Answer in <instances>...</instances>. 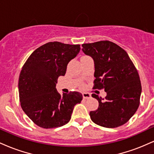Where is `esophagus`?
<instances>
[{
	"mask_svg": "<svg viewBox=\"0 0 154 154\" xmlns=\"http://www.w3.org/2000/svg\"><path fill=\"white\" fill-rule=\"evenodd\" d=\"M82 96H83V98H84V99H88V98H91V95L90 94V93H83Z\"/></svg>",
	"mask_w": 154,
	"mask_h": 154,
	"instance_id": "obj_1",
	"label": "esophagus"
}]
</instances>
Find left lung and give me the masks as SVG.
<instances>
[{
	"label": "left lung",
	"mask_w": 154,
	"mask_h": 154,
	"mask_svg": "<svg viewBox=\"0 0 154 154\" xmlns=\"http://www.w3.org/2000/svg\"><path fill=\"white\" fill-rule=\"evenodd\" d=\"M82 46L85 54L94 61L93 89H103L106 93L105 99L92 94L99 105L97 110L90 112L91 119L104 128L122 126L140 105L142 88L138 72L126 51L114 43L102 40Z\"/></svg>",
	"instance_id": "1"
}]
</instances>
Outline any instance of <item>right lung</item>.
Instances as JSON below:
<instances>
[{"instance_id":"right-lung-1","label":"right lung","mask_w":154,"mask_h":154,"mask_svg":"<svg viewBox=\"0 0 154 154\" xmlns=\"http://www.w3.org/2000/svg\"><path fill=\"white\" fill-rule=\"evenodd\" d=\"M80 51V45L49 42L28 58L19 78L21 106L40 128L61 127L69 122L76 104L82 100L79 92L61 95L56 88L59 76L66 74L68 63Z\"/></svg>"}]
</instances>
